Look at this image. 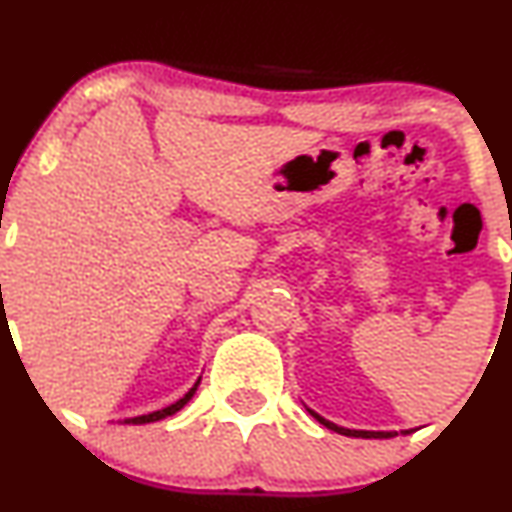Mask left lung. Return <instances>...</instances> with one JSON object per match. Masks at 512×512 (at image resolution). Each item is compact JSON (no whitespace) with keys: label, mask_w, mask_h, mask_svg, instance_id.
Instances as JSON below:
<instances>
[{"label":"left lung","mask_w":512,"mask_h":512,"mask_svg":"<svg viewBox=\"0 0 512 512\" xmlns=\"http://www.w3.org/2000/svg\"><path fill=\"white\" fill-rule=\"evenodd\" d=\"M310 415L315 417L319 424H324L326 429H331V432L336 434H343V436H355V439H393V436H398L396 432H362V429H346V427H338V424L324 420L322 415H317V412L310 410ZM403 434H410V432H403Z\"/></svg>","instance_id":"obj_1"}]
</instances>
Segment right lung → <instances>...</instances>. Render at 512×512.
I'll return each instance as SVG.
<instances>
[{"instance_id": "1", "label": "right lung", "mask_w": 512, "mask_h": 512, "mask_svg": "<svg viewBox=\"0 0 512 512\" xmlns=\"http://www.w3.org/2000/svg\"><path fill=\"white\" fill-rule=\"evenodd\" d=\"M197 384H200V379L195 381V386L193 389H190L186 396H183L181 400H176L174 405H169V408H164V410H157V412H150V415H140V417H131V420H126V424H147V422H157V420H164V417H169V415H174V412H178L183 408V405L188 403L190 398H193V393L197 391Z\"/></svg>"}]
</instances>
